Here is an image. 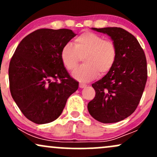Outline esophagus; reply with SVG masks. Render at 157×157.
Returning a JSON list of instances; mask_svg holds the SVG:
<instances>
[{
	"label": "esophagus",
	"instance_id": "esophagus-1",
	"mask_svg": "<svg viewBox=\"0 0 157 157\" xmlns=\"http://www.w3.org/2000/svg\"><path fill=\"white\" fill-rule=\"evenodd\" d=\"M86 85L84 84V83H80V84H79V87L81 88V89H83V88L86 87Z\"/></svg>",
	"mask_w": 157,
	"mask_h": 157
}]
</instances>
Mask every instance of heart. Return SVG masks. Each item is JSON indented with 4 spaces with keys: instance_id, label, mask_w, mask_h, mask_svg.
I'll return each mask as SVG.
<instances>
[{
    "instance_id": "b5f03b06",
    "label": "heart",
    "mask_w": 157,
    "mask_h": 157,
    "mask_svg": "<svg viewBox=\"0 0 157 157\" xmlns=\"http://www.w3.org/2000/svg\"><path fill=\"white\" fill-rule=\"evenodd\" d=\"M117 55L113 41L91 32L82 33L74 41V46L66 44L62 48L60 58L65 68L72 71L83 58L84 64L77 68L72 75L77 80L88 82L98 75H105L112 68Z\"/></svg>"
}]
</instances>
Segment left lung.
<instances>
[{"label":"left lung","mask_w":157,"mask_h":157,"mask_svg":"<svg viewBox=\"0 0 157 157\" xmlns=\"http://www.w3.org/2000/svg\"><path fill=\"white\" fill-rule=\"evenodd\" d=\"M92 29L111 37L117 55L107 75L92 84L96 94L88 110L97 121L117 122L132 114L140 103L147 77L146 57L136 37L123 29Z\"/></svg>","instance_id":"obj_1"}]
</instances>
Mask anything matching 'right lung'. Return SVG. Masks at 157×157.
Returning a JSON list of instances; mask_svg holds the SVG:
<instances>
[{
    "instance_id": "obj_1",
    "label": "right lung",
    "mask_w": 157,
    "mask_h": 157,
    "mask_svg": "<svg viewBox=\"0 0 157 157\" xmlns=\"http://www.w3.org/2000/svg\"><path fill=\"white\" fill-rule=\"evenodd\" d=\"M75 36L67 29H37L21 41L12 57L11 94L23 115L36 124L58 118L78 89L60 58L62 48Z\"/></svg>"
}]
</instances>
